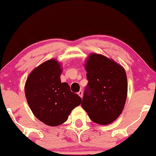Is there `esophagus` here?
I'll return each mask as SVG.
<instances>
[{
    "label": "esophagus",
    "instance_id": "esophagus-1",
    "mask_svg": "<svg viewBox=\"0 0 156 156\" xmlns=\"http://www.w3.org/2000/svg\"><path fill=\"white\" fill-rule=\"evenodd\" d=\"M78 95H80L81 98H82V96H83V92H82V90H80V91L78 92Z\"/></svg>",
    "mask_w": 156,
    "mask_h": 156
}]
</instances>
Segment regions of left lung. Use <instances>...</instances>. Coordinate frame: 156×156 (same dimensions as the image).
<instances>
[{"mask_svg":"<svg viewBox=\"0 0 156 156\" xmlns=\"http://www.w3.org/2000/svg\"><path fill=\"white\" fill-rule=\"evenodd\" d=\"M85 68L88 83L82 107L93 122L109 124L122 113L126 103V72L115 61L95 53L90 55Z\"/></svg>","mask_w":156,"mask_h":156,"instance_id":"1","label":"left lung"}]
</instances>
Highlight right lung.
I'll return each mask as SVG.
<instances>
[{
  "label": "right lung",
  "instance_id": "1",
  "mask_svg": "<svg viewBox=\"0 0 156 156\" xmlns=\"http://www.w3.org/2000/svg\"><path fill=\"white\" fill-rule=\"evenodd\" d=\"M61 66L54 59L34 69L25 84V95L37 119L48 126H58L68 119L71 111L82 98L61 82Z\"/></svg>",
  "mask_w": 156,
  "mask_h": 156
}]
</instances>
